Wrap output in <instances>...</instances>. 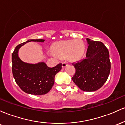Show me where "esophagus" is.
Segmentation results:
<instances>
[{"instance_id": "1", "label": "esophagus", "mask_w": 125, "mask_h": 125, "mask_svg": "<svg viewBox=\"0 0 125 125\" xmlns=\"http://www.w3.org/2000/svg\"><path fill=\"white\" fill-rule=\"evenodd\" d=\"M67 65V63L65 62H62V67H66Z\"/></svg>"}]
</instances>
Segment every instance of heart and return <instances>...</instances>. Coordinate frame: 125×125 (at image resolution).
<instances>
[{"mask_svg":"<svg viewBox=\"0 0 125 125\" xmlns=\"http://www.w3.org/2000/svg\"><path fill=\"white\" fill-rule=\"evenodd\" d=\"M84 51L85 46L82 41L73 40L57 43L50 54L54 57H67L71 61H77L82 58Z\"/></svg>","mask_w":125,"mask_h":125,"instance_id":"1","label":"heart"}]
</instances>
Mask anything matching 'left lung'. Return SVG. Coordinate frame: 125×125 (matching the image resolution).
<instances>
[{
    "instance_id": "8db88e82",
    "label": "left lung",
    "mask_w": 125,
    "mask_h": 125,
    "mask_svg": "<svg viewBox=\"0 0 125 125\" xmlns=\"http://www.w3.org/2000/svg\"><path fill=\"white\" fill-rule=\"evenodd\" d=\"M86 56L72 63L76 72L72 79L80 89L86 92L98 90L107 81L110 71L109 53L103 43L86 38Z\"/></svg>"
}]
</instances>
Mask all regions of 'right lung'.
Returning a JSON list of instances; mask_svg holds the SVG:
<instances>
[{
    "label": "right lung",
    "mask_w": 125,
    "mask_h": 125,
    "mask_svg": "<svg viewBox=\"0 0 125 125\" xmlns=\"http://www.w3.org/2000/svg\"><path fill=\"white\" fill-rule=\"evenodd\" d=\"M44 39H29L16 47L12 53V72L16 83L23 91L33 95H42L50 91L54 83V77L61 70L62 64L49 67L44 62L31 64L19 58L18 52L30 42H44Z\"/></svg>",
    "instance_id": "add662e5"
}]
</instances>
